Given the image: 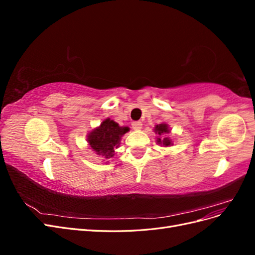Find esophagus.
Masks as SVG:
<instances>
[{
    "label": "esophagus",
    "instance_id": "esophagus-1",
    "mask_svg": "<svg viewBox=\"0 0 255 255\" xmlns=\"http://www.w3.org/2000/svg\"><path fill=\"white\" fill-rule=\"evenodd\" d=\"M132 128L134 129H140L142 128V122H140V121H133L132 122Z\"/></svg>",
    "mask_w": 255,
    "mask_h": 255
}]
</instances>
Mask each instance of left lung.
I'll return each mask as SVG.
<instances>
[{
    "label": "left lung",
    "mask_w": 255,
    "mask_h": 255,
    "mask_svg": "<svg viewBox=\"0 0 255 255\" xmlns=\"http://www.w3.org/2000/svg\"><path fill=\"white\" fill-rule=\"evenodd\" d=\"M155 133L160 135H164L166 133H169V128L168 126L165 125V123H161V125H158L155 127ZM157 142L161 143L163 145H170L171 144V140L169 139V138H163V139H160V138H157Z\"/></svg>",
    "instance_id": "obj_1"
}]
</instances>
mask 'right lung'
<instances>
[{
    "label": "right lung",
    "mask_w": 255,
    "mask_h": 255,
    "mask_svg": "<svg viewBox=\"0 0 255 255\" xmlns=\"http://www.w3.org/2000/svg\"><path fill=\"white\" fill-rule=\"evenodd\" d=\"M128 130V128L119 127L118 123L106 119L101 123V126L88 135V143L98 155L111 158L114 156V149L118 148L121 136Z\"/></svg>",
    "instance_id": "add662e5"
}]
</instances>
